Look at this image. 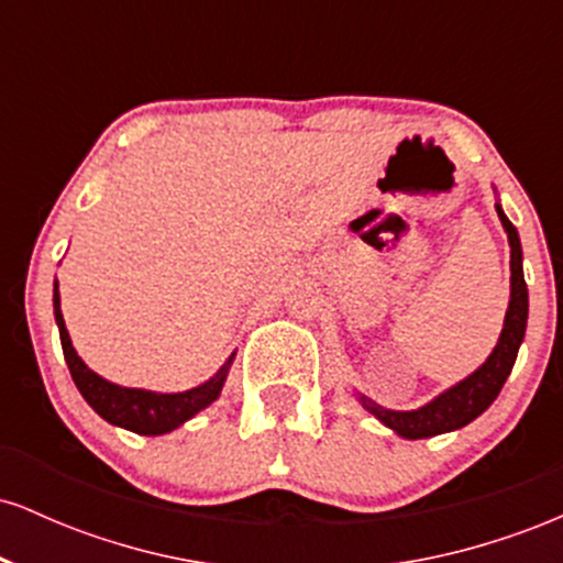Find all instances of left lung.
<instances>
[{"label":"left lung","instance_id":"1","mask_svg":"<svg viewBox=\"0 0 563 563\" xmlns=\"http://www.w3.org/2000/svg\"><path fill=\"white\" fill-rule=\"evenodd\" d=\"M495 209L510 245V301L506 309V320H503L500 339H497L489 357L471 376L457 380L455 386L437 394L431 402L416 407V410H389V407L373 402L365 394H357L360 405L371 416H376L386 429H391L394 434L402 439H429L468 426L495 402L510 371H514L516 354H519V346L527 333L529 290L525 283V267H521L525 254H521L519 232L510 224L500 203H495Z\"/></svg>","mask_w":563,"mask_h":563}]
</instances>
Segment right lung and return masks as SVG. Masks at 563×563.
I'll list each match as a JSON object with an SVG mask.
<instances>
[{"label":"right lung","mask_w":563,"mask_h":563,"mask_svg":"<svg viewBox=\"0 0 563 563\" xmlns=\"http://www.w3.org/2000/svg\"><path fill=\"white\" fill-rule=\"evenodd\" d=\"M53 307H55V322L57 331H60V344L63 354H66V363L74 378L76 389L81 391V397L87 399V405L92 407L100 418H106L108 423L119 426V429L134 431L142 437H161L169 434V431L179 429V426L190 421L192 416H198L200 410H206L214 399L222 394L224 380L235 360V352L230 354L228 363H224L209 380H203L200 386H192L187 391H151V389H132V386H119L113 380L97 376L95 371H89L87 363L79 357L74 344H70V335L60 312V290H53Z\"/></svg>","instance_id":"add662e5"}]
</instances>
